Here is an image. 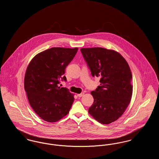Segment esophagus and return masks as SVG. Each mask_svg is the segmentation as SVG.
<instances>
[{"instance_id":"esophagus-1","label":"esophagus","mask_w":159,"mask_h":159,"mask_svg":"<svg viewBox=\"0 0 159 159\" xmlns=\"http://www.w3.org/2000/svg\"><path fill=\"white\" fill-rule=\"evenodd\" d=\"M84 93H79V94H77V96L79 97H83V95H84Z\"/></svg>"}]
</instances>
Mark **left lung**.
Masks as SVG:
<instances>
[{"instance_id": "1", "label": "left lung", "mask_w": 159, "mask_h": 159, "mask_svg": "<svg viewBox=\"0 0 159 159\" xmlns=\"http://www.w3.org/2000/svg\"><path fill=\"white\" fill-rule=\"evenodd\" d=\"M93 77H100V86L92 91L94 101L89 113L97 121L110 124L117 120L128 107L132 95V75L121 54L103 48L80 49Z\"/></svg>"}]
</instances>
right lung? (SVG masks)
Masks as SVG:
<instances>
[{"label":"right lung","instance_id":"obj_1","mask_svg":"<svg viewBox=\"0 0 159 159\" xmlns=\"http://www.w3.org/2000/svg\"><path fill=\"white\" fill-rule=\"evenodd\" d=\"M77 50L52 48L38 53L27 66L24 89L31 108L45 121H58L69 113L74 94L58 84L61 79L66 81L65 69Z\"/></svg>","mask_w":159,"mask_h":159}]
</instances>
